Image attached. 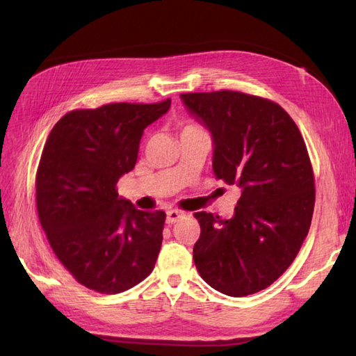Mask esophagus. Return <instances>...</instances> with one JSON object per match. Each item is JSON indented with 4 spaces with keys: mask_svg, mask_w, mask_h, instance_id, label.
Masks as SVG:
<instances>
[{
    "mask_svg": "<svg viewBox=\"0 0 356 356\" xmlns=\"http://www.w3.org/2000/svg\"><path fill=\"white\" fill-rule=\"evenodd\" d=\"M184 217V213L182 211H179V209H170L168 213H166V222L168 223H176L179 218H182Z\"/></svg>",
    "mask_w": 356,
    "mask_h": 356,
    "instance_id": "esophagus-1",
    "label": "esophagus"
}]
</instances>
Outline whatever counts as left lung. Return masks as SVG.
<instances>
[{"label":"left lung","instance_id":"8db88e82","mask_svg":"<svg viewBox=\"0 0 356 356\" xmlns=\"http://www.w3.org/2000/svg\"><path fill=\"white\" fill-rule=\"evenodd\" d=\"M213 134L217 179L241 190L234 217L195 213L200 277L229 297L266 289L291 266L311 228L315 179L303 136L278 104L232 90L182 93Z\"/></svg>","mask_w":356,"mask_h":356}]
</instances>
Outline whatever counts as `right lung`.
Instances as JSON below:
<instances>
[{"label":"right lung","instance_id":"add662e5","mask_svg":"<svg viewBox=\"0 0 356 356\" xmlns=\"http://www.w3.org/2000/svg\"><path fill=\"white\" fill-rule=\"evenodd\" d=\"M116 102L67 113L51 128L36 171V209L58 260L101 293L145 280L162 246L163 211H139L116 184L138 161L143 130L168 111Z\"/></svg>","mask_w":356,"mask_h":356}]
</instances>
